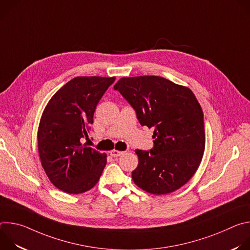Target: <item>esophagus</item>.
I'll return each mask as SVG.
<instances>
[{
	"instance_id": "esophagus-1",
	"label": "esophagus",
	"mask_w": 250,
	"mask_h": 250,
	"mask_svg": "<svg viewBox=\"0 0 250 250\" xmlns=\"http://www.w3.org/2000/svg\"><path fill=\"white\" fill-rule=\"evenodd\" d=\"M123 153H124L123 151H120V150H116V149H114V150L110 151V154H111V156H113V157H118V156H121Z\"/></svg>"
}]
</instances>
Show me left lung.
<instances>
[{
	"label": "left lung",
	"mask_w": 250,
	"mask_h": 250,
	"mask_svg": "<svg viewBox=\"0 0 250 250\" xmlns=\"http://www.w3.org/2000/svg\"><path fill=\"white\" fill-rule=\"evenodd\" d=\"M129 103L141 125L153 127V148L136 149L133 182L154 195L185 185L205 150L204 114L194 93L159 76L121 78L114 86Z\"/></svg>",
	"instance_id": "left-lung-1"
}]
</instances>
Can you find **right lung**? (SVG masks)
I'll list each match as a JSON object with an SVG mask.
<instances>
[{
    "mask_svg": "<svg viewBox=\"0 0 250 250\" xmlns=\"http://www.w3.org/2000/svg\"><path fill=\"white\" fill-rule=\"evenodd\" d=\"M115 77H75L60 88L43 111L38 131L42 165L50 182L68 194H81L99 181L105 153L82 145L96 106Z\"/></svg>",
    "mask_w": 250,
    "mask_h": 250,
    "instance_id": "obj_1",
    "label": "right lung"
}]
</instances>
